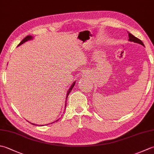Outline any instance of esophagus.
<instances>
[{"label":"esophagus","instance_id":"1","mask_svg":"<svg viewBox=\"0 0 154 154\" xmlns=\"http://www.w3.org/2000/svg\"><path fill=\"white\" fill-rule=\"evenodd\" d=\"M83 75L84 77H89V73H87V72H86V71H85L84 73H83Z\"/></svg>","mask_w":154,"mask_h":154}]
</instances>
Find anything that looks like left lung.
<instances>
[{
    "instance_id": "obj_1",
    "label": "left lung",
    "mask_w": 154,
    "mask_h": 154,
    "mask_svg": "<svg viewBox=\"0 0 154 154\" xmlns=\"http://www.w3.org/2000/svg\"><path fill=\"white\" fill-rule=\"evenodd\" d=\"M128 36H129L128 40H129L130 42H134V43H137V44H141V45H143V46H144V45H143V42H142L141 40H140V39L137 38L136 37L134 36V35H133L132 34L129 33V32H128Z\"/></svg>"
}]
</instances>
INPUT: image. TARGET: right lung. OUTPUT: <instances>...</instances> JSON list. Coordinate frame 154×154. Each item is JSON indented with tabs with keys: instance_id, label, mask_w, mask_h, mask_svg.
<instances>
[{
	"instance_id": "obj_1",
	"label": "right lung",
	"mask_w": 154,
	"mask_h": 154,
	"mask_svg": "<svg viewBox=\"0 0 154 154\" xmlns=\"http://www.w3.org/2000/svg\"><path fill=\"white\" fill-rule=\"evenodd\" d=\"M34 37L32 36V35H27L26 37H25L24 39H23V40L21 41L20 43V44H18V46H19V45H20L23 44L24 43H25V42H26L27 41L32 40V39H34ZM75 82H76V81H74V82L73 83V84H72L71 85V87H69V89L68 91H67V94H66V98H65V99H66V100H65V107H66V102H67V97H68V95H69V94L70 93L71 90L73 89V87H74V85H75ZM58 120H59V119H57V120H55V122H56V121H58ZM27 121H28V120H27ZM52 123H54V122H52ZM52 123H51V124H52ZM31 124H33V125H36V126H37V124H33V123H31ZM46 125H48V124H46ZM44 126V125H41V126Z\"/></svg>"
}]
</instances>
